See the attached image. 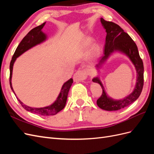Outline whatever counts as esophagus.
<instances>
[{
  "instance_id": "34e87169",
  "label": "esophagus",
  "mask_w": 154,
  "mask_h": 154,
  "mask_svg": "<svg viewBox=\"0 0 154 154\" xmlns=\"http://www.w3.org/2000/svg\"><path fill=\"white\" fill-rule=\"evenodd\" d=\"M87 77V73L85 70L79 69L74 74L73 79L74 81H83L85 80Z\"/></svg>"
}]
</instances>
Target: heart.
<instances>
[{"label": "heart", "mask_w": 154, "mask_h": 154, "mask_svg": "<svg viewBox=\"0 0 154 154\" xmlns=\"http://www.w3.org/2000/svg\"><path fill=\"white\" fill-rule=\"evenodd\" d=\"M92 51H93V53H94V54H97L99 51V47L97 45H94L92 48Z\"/></svg>", "instance_id": "1"}]
</instances>
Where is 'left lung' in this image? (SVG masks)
Instances as JSON below:
<instances>
[{
    "mask_svg": "<svg viewBox=\"0 0 154 154\" xmlns=\"http://www.w3.org/2000/svg\"><path fill=\"white\" fill-rule=\"evenodd\" d=\"M101 22L106 29V36L104 47V56L96 66L100 67L114 50H119L125 53L131 60L136 67L137 73L136 86L133 92L128 97L119 101H114L107 97L104 88L98 78L92 79L93 82L98 83L102 88V94L97 100V106L100 109L107 111L118 110L132 103L140 96L144 84L143 63L139 56L136 43L122 27L116 23L106 21L102 18H101Z\"/></svg>",
    "mask_w": 154,
    "mask_h": 154,
    "instance_id": "obj_1",
    "label": "left lung"
}]
</instances>
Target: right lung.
Wrapping results in <instances>:
<instances>
[{"label":"right lung","mask_w":154,"mask_h":154,"mask_svg":"<svg viewBox=\"0 0 154 154\" xmlns=\"http://www.w3.org/2000/svg\"><path fill=\"white\" fill-rule=\"evenodd\" d=\"M45 24V22L43 23L42 24L35 27L33 29H32L20 42V43L18 45L17 49L15 50V52L13 56L11 62H10V84L11 90L13 91V92H14V91L13 89L12 85H11V76H12L13 63L15 62L17 58L18 57H19V56L22 54L23 53H24L25 51L31 48L32 47H33V46L36 45V44L41 43L42 42H43L46 39L45 35L43 33L42 31V29L43 28ZM72 83H73V80L72 78H71L70 80H69L67 82L65 83L62 88L61 92H60L57 100H56L54 103L50 106L43 107V108H31V107L27 106L26 105L23 104L22 102L18 99L17 97V98L18 101H19V103H20V105H22L23 108L27 111L35 113L42 116L55 115L56 114H57L58 112L62 110L64 108L65 106H66L68 92ZM14 94H15V92H14Z\"/></svg>","instance_id":"add662e5"}]
</instances>
